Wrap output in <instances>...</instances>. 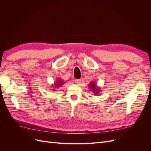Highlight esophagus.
I'll list each match as a JSON object with an SVG mask.
<instances>
[{
	"instance_id": "1",
	"label": "esophagus",
	"mask_w": 151,
	"mask_h": 151,
	"mask_svg": "<svg viewBox=\"0 0 151 151\" xmlns=\"http://www.w3.org/2000/svg\"><path fill=\"white\" fill-rule=\"evenodd\" d=\"M75 83L76 84L79 85L81 84V80L80 79H76L75 80Z\"/></svg>"
}]
</instances>
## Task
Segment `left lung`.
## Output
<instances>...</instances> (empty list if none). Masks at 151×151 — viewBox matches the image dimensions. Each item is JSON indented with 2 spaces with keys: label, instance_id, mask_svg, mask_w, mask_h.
<instances>
[{
  "label": "left lung",
  "instance_id": "8db88e82",
  "mask_svg": "<svg viewBox=\"0 0 151 151\" xmlns=\"http://www.w3.org/2000/svg\"><path fill=\"white\" fill-rule=\"evenodd\" d=\"M88 86L91 91H92L94 94H98L101 91V88H99L97 86V83H95L94 82H91Z\"/></svg>",
  "mask_w": 151,
  "mask_h": 151
}]
</instances>
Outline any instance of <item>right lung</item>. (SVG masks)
<instances>
[{"mask_svg": "<svg viewBox=\"0 0 151 151\" xmlns=\"http://www.w3.org/2000/svg\"><path fill=\"white\" fill-rule=\"evenodd\" d=\"M64 83V82H63V81H62V79H58L56 81V82H55L54 83V88H57L58 89V88H59V87H60L62 85H63V84Z\"/></svg>", "mask_w": 151, "mask_h": 151, "instance_id": "right-lung-1", "label": "right lung"}]
</instances>
